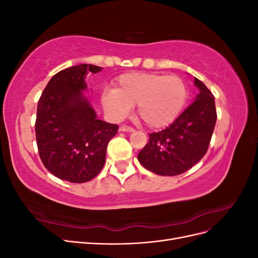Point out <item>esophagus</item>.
Listing matches in <instances>:
<instances>
[{
    "label": "esophagus",
    "mask_w": 258,
    "mask_h": 258,
    "mask_svg": "<svg viewBox=\"0 0 258 258\" xmlns=\"http://www.w3.org/2000/svg\"><path fill=\"white\" fill-rule=\"evenodd\" d=\"M119 131H123V132H132L135 131V129L130 127V126H126V124H122V126L119 127Z\"/></svg>",
    "instance_id": "esophagus-1"
}]
</instances>
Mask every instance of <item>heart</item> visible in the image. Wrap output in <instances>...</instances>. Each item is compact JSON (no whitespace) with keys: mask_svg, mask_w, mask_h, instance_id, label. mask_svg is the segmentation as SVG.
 Masks as SVG:
<instances>
[{"mask_svg":"<svg viewBox=\"0 0 258 258\" xmlns=\"http://www.w3.org/2000/svg\"><path fill=\"white\" fill-rule=\"evenodd\" d=\"M188 99L183 79L176 75L128 73L118 77L115 88L101 93V103L114 119L126 117L131 106L147 127L165 128L172 123Z\"/></svg>","mask_w":258,"mask_h":258,"instance_id":"obj_1","label":"heart"}]
</instances>
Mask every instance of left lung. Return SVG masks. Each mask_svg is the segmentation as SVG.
Here are the masks:
<instances>
[{"instance_id":"obj_1","label":"left lung","mask_w":258,"mask_h":258,"mask_svg":"<svg viewBox=\"0 0 258 258\" xmlns=\"http://www.w3.org/2000/svg\"><path fill=\"white\" fill-rule=\"evenodd\" d=\"M199 93L194 102L169 127L148 135L150 140L138 155L147 170L158 175H178L206 155L217 118L214 96L195 79Z\"/></svg>"}]
</instances>
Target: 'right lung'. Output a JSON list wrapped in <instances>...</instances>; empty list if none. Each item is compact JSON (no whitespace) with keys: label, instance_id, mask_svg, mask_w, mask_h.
Masks as SVG:
<instances>
[{"label":"right lung","instance_id":"add662e5","mask_svg":"<svg viewBox=\"0 0 258 258\" xmlns=\"http://www.w3.org/2000/svg\"><path fill=\"white\" fill-rule=\"evenodd\" d=\"M102 68L80 64L62 70L48 82L37 103L35 136L45 168L63 181L85 183L102 170L106 147L118 126L97 118L83 96L89 73Z\"/></svg>","mask_w":258,"mask_h":258}]
</instances>
